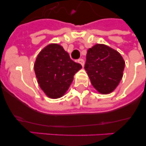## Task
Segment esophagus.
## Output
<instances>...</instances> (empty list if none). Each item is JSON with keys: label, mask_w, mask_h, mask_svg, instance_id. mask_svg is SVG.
<instances>
[{"label": "esophagus", "mask_w": 146, "mask_h": 146, "mask_svg": "<svg viewBox=\"0 0 146 146\" xmlns=\"http://www.w3.org/2000/svg\"><path fill=\"white\" fill-rule=\"evenodd\" d=\"M77 62H78L79 64H80L81 65H82V66H84V60H83V59H82V58L78 59Z\"/></svg>", "instance_id": "34e87169"}]
</instances>
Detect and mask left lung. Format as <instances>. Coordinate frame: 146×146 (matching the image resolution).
<instances>
[{
    "label": "left lung",
    "mask_w": 146,
    "mask_h": 146,
    "mask_svg": "<svg viewBox=\"0 0 146 146\" xmlns=\"http://www.w3.org/2000/svg\"><path fill=\"white\" fill-rule=\"evenodd\" d=\"M125 62L119 52L104 44L88 49L85 69L91 84L101 94L115 89L123 77Z\"/></svg>",
    "instance_id": "left-lung-1"
}]
</instances>
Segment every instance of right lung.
Returning <instances> with one entry per match:
<instances>
[{
    "mask_svg": "<svg viewBox=\"0 0 146 146\" xmlns=\"http://www.w3.org/2000/svg\"><path fill=\"white\" fill-rule=\"evenodd\" d=\"M82 68L70 58L60 45L51 44L39 52L34 70L41 88L49 97H61L70 86L74 75Z\"/></svg>",
    "mask_w": 146,
    "mask_h": 146,
    "instance_id": "1",
    "label": "right lung"
}]
</instances>
